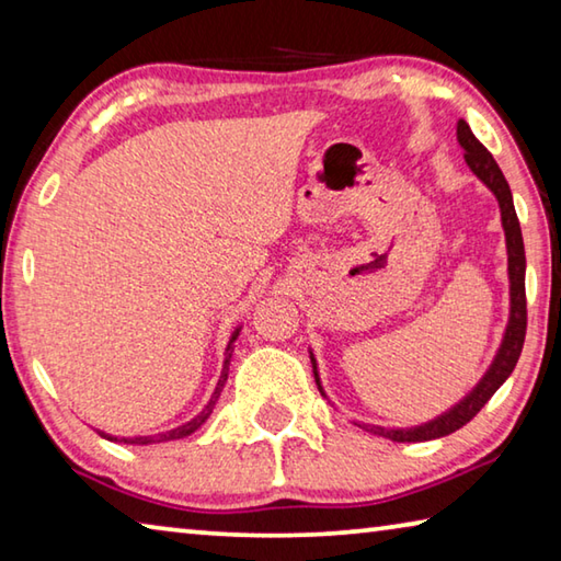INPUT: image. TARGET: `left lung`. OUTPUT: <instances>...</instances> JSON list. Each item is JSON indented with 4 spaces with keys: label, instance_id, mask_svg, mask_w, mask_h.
I'll return each mask as SVG.
<instances>
[{
    "label": "left lung",
    "instance_id": "obj_1",
    "mask_svg": "<svg viewBox=\"0 0 561 561\" xmlns=\"http://www.w3.org/2000/svg\"><path fill=\"white\" fill-rule=\"evenodd\" d=\"M458 140L465 148V160L474 175H478L482 183H485L492 193H495L500 210H502V227H505V237H507V254H510V297H512V311H510V324H507V334L502 346L497 351V358L492 360L490 371L485 378L478 383V388L460 401L458 405L440 415L438 421H431L421 425V428H411V431H386L378 428V425H366V423H356L358 428H364L374 435H383V438H391L398 443H421V440H433V438H443V435H450L455 431H460L465 423H470L474 415L482 411L492 396H495L497 388L507 381V376L515 371L517 358L522 354V346H525V334H527V294H525V242H522V230H519V220L515 213V203H512V193L505 175H502L500 165L495 163L490 150L480 144L478 138L472 136L470 126L465 121H458ZM314 378L319 386V374L314 366ZM321 391V386H319ZM324 393V391H321Z\"/></svg>",
    "mask_w": 561,
    "mask_h": 561
}]
</instances>
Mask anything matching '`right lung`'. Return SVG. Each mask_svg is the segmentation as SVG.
Wrapping results in <instances>:
<instances>
[{
    "instance_id": "obj_1",
    "label": "right lung",
    "mask_w": 561,
    "mask_h": 561,
    "mask_svg": "<svg viewBox=\"0 0 561 561\" xmlns=\"http://www.w3.org/2000/svg\"><path fill=\"white\" fill-rule=\"evenodd\" d=\"M234 339H237V334L232 336V341H234ZM230 356H232V346H227V356H225V371H222V376H220V383H217V388H215V396H213L210 405H207L201 415L193 417V421L185 423V425H180V428H175V431H168V433H160V435H150V438H133V440L123 438V443H138V445H148V443L175 440V438H183V435H190V433H195L197 428H201V425L207 421V415L213 413V405H215V401H217V396H220L222 386H225V381H227V364H230ZM106 438H108V435H106ZM111 440H116V438H111Z\"/></svg>"
}]
</instances>
